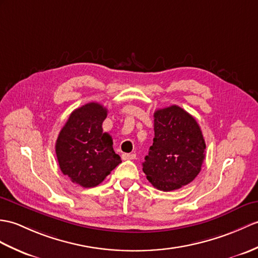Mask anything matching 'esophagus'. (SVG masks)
<instances>
[{
    "label": "esophagus",
    "mask_w": 258,
    "mask_h": 258,
    "mask_svg": "<svg viewBox=\"0 0 258 258\" xmlns=\"http://www.w3.org/2000/svg\"><path fill=\"white\" fill-rule=\"evenodd\" d=\"M136 157L135 154H123L122 155V159L124 160H131V159H134Z\"/></svg>",
    "instance_id": "1"
}]
</instances>
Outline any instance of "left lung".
<instances>
[{
	"label": "left lung",
	"mask_w": 258,
	"mask_h": 258,
	"mask_svg": "<svg viewBox=\"0 0 258 258\" xmlns=\"http://www.w3.org/2000/svg\"><path fill=\"white\" fill-rule=\"evenodd\" d=\"M155 137L143 171L155 188L171 191L190 183L201 170L206 142L195 117L178 105L154 113Z\"/></svg>",
	"instance_id": "obj_1"
}]
</instances>
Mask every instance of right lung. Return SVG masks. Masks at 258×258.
Returning a JSON list of instances; mask_svg holds the SVG:
<instances>
[{
    "mask_svg": "<svg viewBox=\"0 0 258 258\" xmlns=\"http://www.w3.org/2000/svg\"><path fill=\"white\" fill-rule=\"evenodd\" d=\"M107 110L97 102L76 109L61 128L56 155L63 175L83 188L100 184L122 163L113 149L112 137L103 133Z\"/></svg>",
    "mask_w": 258,
    "mask_h": 258,
    "instance_id": "right-lung-1",
    "label": "right lung"
}]
</instances>
